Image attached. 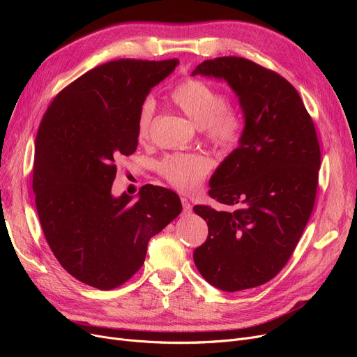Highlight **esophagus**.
Returning <instances> with one entry per match:
<instances>
[{
  "instance_id": "34e87169",
  "label": "esophagus",
  "mask_w": 357,
  "mask_h": 357,
  "mask_svg": "<svg viewBox=\"0 0 357 357\" xmlns=\"http://www.w3.org/2000/svg\"><path fill=\"white\" fill-rule=\"evenodd\" d=\"M181 202H182V211H183V214H191V211H192L191 202L186 199V198H181Z\"/></svg>"
}]
</instances>
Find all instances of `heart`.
<instances>
[{
    "mask_svg": "<svg viewBox=\"0 0 357 357\" xmlns=\"http://www.w3.org/2000/svg\"><path fill=\"white\" fill-rule=\"evenodd\" d=\"M171 98L186 117L202 127L208 143L220 150L236 147L243 126L240 112L217 88L198 78H188L171 91ZM153 116L155 102L149 98L139 109L137 137L140 142L149 139ZM210 171L211 160L202 153L169 155L158 163L160 176L181 192L195 191Z\"/></svg>",
    "mask_w": 357,
    "mask_h": 357,
    "instance_id": "heart-1",
    "label": "heart"
}]
</instances>
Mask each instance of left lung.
Listing matches in <instances>:
<instances>
[{"instance_id": "obj_1", "label": "left lung", "mask_w": 357, "mask_h": 357, "mask_svg": "<svg viewBox=\"0 0 357 357\" xmlns=\"http://www.w3.org/2000/svg\"><path fill=\"white\" fill-rule=\"evenodd\" d=\"M198 73L229 82L246 124L208 191L236 208L195 205L208 236L194 261L213 287L249 289L282 271L303 236L317 195L320 143L298 91L279 73L237 56L204 61L192 72Z\"/></svg>"}]
</instances>
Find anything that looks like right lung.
Instances as JSON below:
<instances>
[{
    "label": "right lung",
    "mask_w": 357,
    "mask_h": 357,
    "mask_svg": "<svg viewBox=\"0 0 357 357\" xmlns=\"http://www.w3.org/2000/svg\"><path fill=\"white\" fill-rule=\"evenodd\" d=\"M178 59L100 65L53 98L36 136L33 191L47 245L75 279L114 289L144 264L149 240L176 218L179 197L144 185L139 198L111 195L117 162L137 149L147 93Z\"/></svg>",
    "instance_id": "right-lung-1"
}]
</instances>
